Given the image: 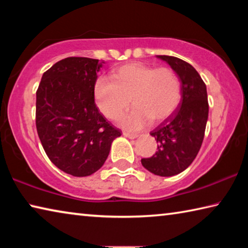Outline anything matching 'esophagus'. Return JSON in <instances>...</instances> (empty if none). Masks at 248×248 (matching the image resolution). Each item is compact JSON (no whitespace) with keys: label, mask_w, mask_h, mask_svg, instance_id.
<instances>
[{"label":"esophagus","mask_w":248,"mask_h":248,"mask_svg":"<svg viewBox=\"0 0 248 248\" xmlns=\"http://www.w3.org/2000/svg\"><path fill=\"white\" fill-rule=\"evenodd\" d=\"M124 136L129 138V139H136V138H138V134L136 133H129V132H124Z\"/></svg>","instance_id":"34e87169"}]
</instances>
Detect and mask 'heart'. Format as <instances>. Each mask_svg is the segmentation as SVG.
Segmentation results:
<instances>
[{
  "instance_id": "b5f03b06",
  "label": "heart",
  "mask_w": 248,
  "mask_h": 248,
  "mask_svg": "<svg viewBox=\"0 0 248 248\" xmlns=\"http://www.w3.org/2000/svg\"><path fill=\"white\" fill-rule=\"evenodd\" d=\"M96 104L106 118L115 120L131 103L132 110L120 118V125L137 131L151 120L169 117L182 98V83L170 68L129 63L117 69L111 78H97L94 86Z\"/></svg>"
}]
</instances>
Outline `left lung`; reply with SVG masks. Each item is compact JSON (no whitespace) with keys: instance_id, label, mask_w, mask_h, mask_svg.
<instances>
[{"instance_id":"obj_1","label":"left lung","mask_w":248,"mask_h":248,"mask_svg":"<svg viewBox=\"0 0 248 248\" xmlns=\"http://www.w3.org/2000/svg\"><path fill=\"white\" fill-rule=\"evenodd\" d=\"M157 58L177 73L182 100L173 116L150 132L157 142V151L141 163L154 175L167 177L182 173L196 158L203 141L209 104L207 87L194 66L176 57Z\"/></svg>"}]
</instances>
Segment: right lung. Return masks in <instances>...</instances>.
<instances>
[{"instance_id":"obj_1","label":"right lung","mask_w":248,"mask_h":248,"mask_svg":"<svg viewBox=\"0 0 248 248\" xmlns=\"http://www.w3.org/2000/svg\"><path fill=\"white\" fill-rule=\"evenodd\" d=\"M104 61L70 57L46 71L36 92V128L46 154L59 170L77 177L104 165L121 136L100 114L94 99Z\"/></svg>"}]
</instances>
